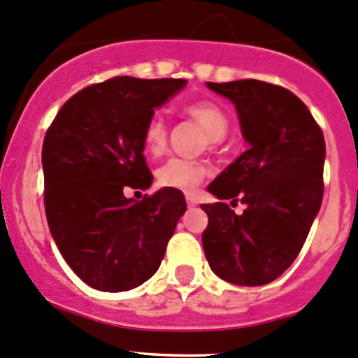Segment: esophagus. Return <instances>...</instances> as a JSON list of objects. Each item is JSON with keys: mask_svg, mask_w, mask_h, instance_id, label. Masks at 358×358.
<instances>
[{"mask_svg": "<svg viewBox=\"0 0 358 358\" xmlns=\"http://www.w3.org/2000/svg\"><path fill=\"white\" fill-rule=\"evenodd\" d=\"M186 203H187V206H196L198 201L194 200L193 196H186Z\"/></svg>", "mask_w": 358, "mask_h": 358, "instance_id": "34e87169", "label": "esophagus"}]
</instances>
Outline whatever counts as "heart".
<instances>
[{"instance_id":"heart-1","label":"heart","mask_w":358,"mask_h":358,"mask_svg":"<svg viewBox=\"0 0 358 358\" xmlns=\"http://www.w3.org/2000/svg\"><path fill=\"white\" fill-rule=\"evenodd\" d=\"M187 115L203 127L212 141H222L229 131V119L226 112L215 103L200 101L187 106ZM143 148L152 157H158L167 148V122L162 115H153L143 131ZM206 176V167L200 162L186 158H171L157 171L160 186L191 193Z\"/></svg>"}]
</instances>
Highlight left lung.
Returning <instances> with one entry per match:
<instances>
[{
    "label": "left lung",
    "instance_id": "left-lung-1",
    "mask_svg": "<svg viewBox=\"0 0 358 358\" xmlns=\"http://www.w3.org/2000/svg\"><path fill=\"white\" fill-rule=\"evenodd\" d=\"M206 87L234 103L248 150L210 182L219 201L201 205L205 257L224 281L267 285L293 264L319 213L324 134L305 103L281 86L245 79ZM227 199L245 210L236 214Z\"/></svg>",
    "mask_w": 358,
    "mask_h": 358
}]
</instances>
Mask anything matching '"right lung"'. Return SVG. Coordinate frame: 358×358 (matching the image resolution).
<instances>
[{
	"label": "right lung",
	"instance_id": "right-lung-1",
	"mask_svg": "<svg viewBox=\"0 0 358 358\" xmlns=\"http://www.w3.org/2000/svg\"><path fill=\"white\" fill-rule=\"evenodd\" d=\"M184 79L113 77L73 94L43 143L44 208L62 257L91 288L127 291L158 271L186 212L179 189L162 187L141 201L125 187L148 189L143 131L155 108Z\"/></svg>",
	"mask_w": 358,
	"mask_h": 358
}]
</instances>
